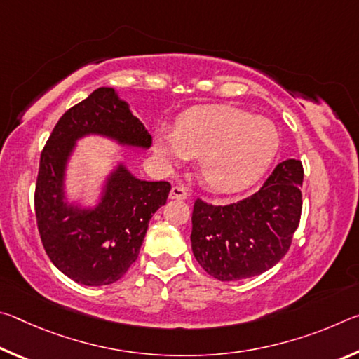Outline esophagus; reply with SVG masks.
I'll use <instances>...</instances> for the list:
<instances>
[{
	"mask_svg": "<svg viewBox=\"0 0 359 359\" xmlns=\"http://www.w3.org/2000/svg\"><path fill=\"white\" fill-rule=\"evenodd\" d=\"M188 193L185 191V188L182 187H172L171 193H169V198L171 199H187Z\"/></svg>",
	"mask_w": 359,
	"mask_h": 359,
	"instance_id": "esophagus-1",
	"label": "esophagus"
}]
</instances>
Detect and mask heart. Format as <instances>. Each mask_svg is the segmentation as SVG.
Instances as JSON below:
<instances>
[{"instance_id":"heart-1","label":"heart","mask_w":359,"mask_h":359,"mask_svg":"<svg viewBox=\"0 0 359 359\" xmlns=\"http://www.w3.org/2000/svg\"><path fill=\"white\" fill-rule=\"evenodd\" d=\"M278 145L269 118L233 106H208L182 114L172 131L158 130L151 149L165 169L198 156L205 184L228 193L255 184L272 165Z\"/></svg>"}]
</instances>
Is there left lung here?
Instances as JSON below:
<instances>
[{
  "instance_id": "8db88e82",
  "label": "left lung",
  "mask_w": 359,
  "mask_h": 359,
  "mask_svg": "<svg viewBox=\"0 0 359 359\" xmlns=\"http://www.w3.org/2000/svg\"><path fill=\"white\" fill-rule=\"evenodd\" d=\"M304 179L296 158L282 161L252 196L229 205L198 199L191 217V248L203 269L222 282L259 276L276 266L299 224Z\"/></svg>"
}]
</instances>
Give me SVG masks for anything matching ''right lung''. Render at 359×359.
I'll return each mask as SVG.
<instances>
[{
	"instance_id": "right-lung-1",
	"label": "right lung",
	"mask_w": 359,
	"mask_h": 359,
	"mask_svg": "<svg viewBox=\"0 0 359 359\" xmlns=\"http://www.w3.org/2000/svg\"><path fill=\"white\" fill-rule=\"evenodd\" d=\"M90 136L137 150H149L151 136L117 90L100 87L63 114L41 154L34 210L42 245L71 280L102 287L120 280L137 259L150 218L166 204L171 185L137 179L117 160L93 203L71 198V160L77 142Z\"/></svg>"
}]
</instances>
